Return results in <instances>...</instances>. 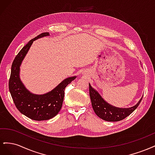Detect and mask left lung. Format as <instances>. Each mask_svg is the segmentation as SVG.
Masks as SVG:
<instances>
[{
	"label": "left lung",
	"mask_w": 155,
	"mask_h": 155,
	"mask_svg": "<svg viewBox=\"0 0 155 155\" xmlns=\"http://www.w3.org/2000/svg\"><path fill=\"white\" fill-rule=\"evenodd\" d=\"M89 94H90L92 106L95 113L100 118L107 121H118L125 118L138 107L143 97L134 107L127 109H121L107 103L101 97L99 93L92 88L91 85H89Z\"/></svg>",
	"instance_id": "obj_1"
}]
</instances>
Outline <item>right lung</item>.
Instances as JSON below:
<instances>
[{"mask_svg":"<svg viewBox=\"0 0 155 155\" xmlns=\"http://www.w3.org/2000/svg\"><path fill=\"white\" fill-rule=\"evenodd\" d=\"M47 35H49L48 32L42 33L30 40L21 50L13 61L9 79V90L17 109L28 118L37 121L47 120L58 114L63 105L64 88L76 78H67L54 90L43 95L34 94L25 87L19 78L21 64L33 42Z\"/></svg>","mask_w":155,"mask_h":155,"instance_id":"right-lung-1","label":"right lung"}]
</instances>
